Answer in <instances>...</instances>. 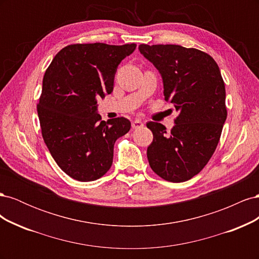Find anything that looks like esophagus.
<instances>
[{
	"label": "esophagus",
	"instance_id": "esophagus-1",
	"mask_svg": "<svg viewBox=\"0 0 259 259\" xmlns=\"http://www.w3.org/2000/svg\"><path fill=\"white\" fill-rule=\"evenodd\" d=\"M143 126H144V122L142 120H135V121L132 122V127L133 128L136 130V128H140Z\"/></svg>",
	"mask_w": 259,
	"mask_h": 259
}]
</instances>
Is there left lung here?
Wrapping results in <instances>:
<instances>
[{"label": "left lung", "instance_id": "1", "mask_svg": "<svg viewBox=\"0 0 259 259\" xmlns=\"http://www.w3.org/2000/svg\"><path fill=\"white\" fill-rule=\"evenodd\" d=\"M139 52L159 70L164 97L175 106V126L148 122L153 134L147 149L150 167L171 183L199 174L213 155L227 119L226 90L208 54L180 45L140 44Z\"/></svg>", "mask_w": 259, "mask_h": 259}]
</instances>
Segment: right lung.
Listing matches in <instances>:
<instances>
[{
    "mask_svg": "<svg viewBox=\"0 0 259 259\" xmlns=\"http://www.w3.org/2000/svg\"><path fill=\"white\" fill-rule=\"evenodd\" d=\"M136 44H73L52 60L37 104L44 143L67 175L93 182L112 165L115 140L131 130L125 117L101 121L97 100L113 91L120 62Z\"/></svg>",
    "mask_w": 259,
    "mask_h": 259,
    "instance_id": "1",
    "label": "right lung"
}]
</instances>
